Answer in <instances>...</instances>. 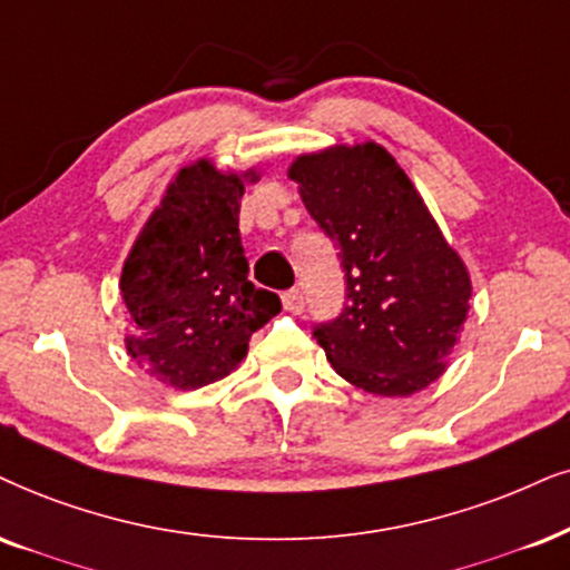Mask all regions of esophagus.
Returning a JSON list of instances; mask_svg holds the SVG:
<instances>
[{
	"label": "esophagus",
	"instance_id": "1",
	"mask_svg": "<svg viewBox=\"0 0 570 570\" xmlns=\"http://www.w3.org/2000/svg\"><path fill=\"white\" fill-rule=\"evenodd\" d=\"M281 302H284V309H289V313H302L305 309V297H302L299 289H286L281 294Z\"/></svg>",
	"mask_w": 570,
	"mask_h": 570
}]
</instances>
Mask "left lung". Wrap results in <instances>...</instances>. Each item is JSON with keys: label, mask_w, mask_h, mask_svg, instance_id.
Instances as JSON below:
<instances>
[{"label": "left lung", "mask_w": 570, "mask_h": 570, "mask_svg": "<svg viewBox=\"0 0 570 570\" xmlns=\"http://www.w3.org/2000/svg\"><path fill=\"white\" fill-rule=\"evenodd\" d=\"M289 178L347 281V305L313 331L328 363L381 397L426 389L460 342L471 276L413 181L376 141L302 155Z\"/></svg>", "instance_id": "1"}]
</instances>
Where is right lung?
Here are the masks:
<instances>
[{
	"label": "right lung",
	"mask_w": 570,
	"mask_h": 570,
	"mask_svg": "<svg viewBox=\"0 0 570 570\" xmlns=\"http://www.w3.org/2000/svg\"><path fill=\"white\" fill-rule=\"evenodd\" d=\"M247 181H257L255 170L236 176L210 160L186 165L126 257L128 355L181 392L228 376L247 355L249 336L281 309L278 294L247 278L239 236Z\"/></svg>",
	"instance_id": "obj_1"
}]
</instances>
